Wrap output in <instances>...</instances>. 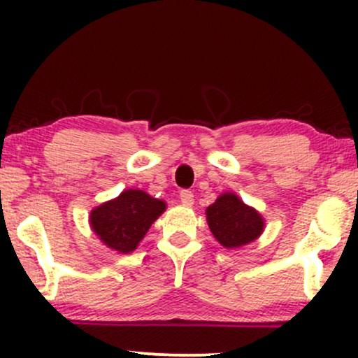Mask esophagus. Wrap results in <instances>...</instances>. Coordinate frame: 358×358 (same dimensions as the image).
Returning <instances> with one entry per match:
<instances>
[{"instance_id": "1", "label": "esophagus", "mask_w": 358, "mask_h": 358, "mask_svg": "<svg viewBox=\"0 0 358 358\" xmlns=\"http://www.w3.org/2000/svg\"><path fill=\"white\" fill-rule=\"evenodd\" d=\"M180 202H182L185 207H192V205H193V193L190 190L180 192Z\"/></svg>"}]
</instances>
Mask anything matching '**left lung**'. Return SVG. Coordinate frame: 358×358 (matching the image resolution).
<instances>
[{
    "label": "left lung",
    "instance_id": "obj_1",
    "mask_svg": "<svg viewBox=\"0 0 358 358\" xmlns=\"http://www.w3.org/2000/svg\"><path fill=\"white\" fill-rule=\"evenodd\" d=\"M207 222L213 237L229 249L252 242L264 227L262 217L234 193H224L207 208Z\"/></svg>",
    "mask_w": 358,
    "mask_h": 358
}]
</instances>
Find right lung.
Returning a JSON list of instances; mask_svg holds the SVG:
<instances>
[{
    "mask_svg": "<svg viewBox=\"0 0 358 358\" xmlns=\"http://www.w3.org/2000/svg\"><path fill=\"white\" fill-rule=\"evenodd\" d=\"M165 207V202L143 190H126L117 199L94 208L90 225L108 248L127 254L136 249Z\"/></svg>",
    "mask_w": 358,
    "mask_h": 358,
    "instance_id": "obj_1",
    "label": "right lung"
}]
</instances>
